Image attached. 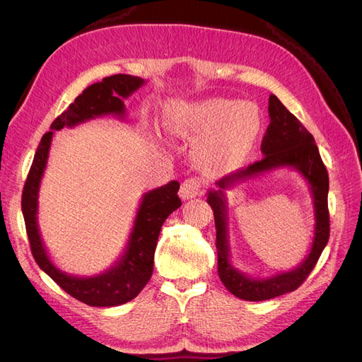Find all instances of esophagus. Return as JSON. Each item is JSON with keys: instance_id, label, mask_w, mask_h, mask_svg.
Segmentation results:
<instances>
[{"instance_id": "obj_1", "label": "esophagus", "mask_w": 362, "mask_h": 362, "mask_svg": "<svg viewBox=\"0 0 362 362\" xmlns=\"http://www.w3.org/2000/svg\"><path fill=\"white\" fill-rule=\"evenodd\" d=\"M201 193H202V182L198 178H187L181 184L180 196L184 201L193 199V198H196V196H199Z\"/></svg>"}]
</instances>
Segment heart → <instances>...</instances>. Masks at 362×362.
I'll list each match as a JSON object with an SVG mask.
<instances>
[{
    "label": "heart",
    "mask_w": 362,
    "mask_h": 362,
    "mask_svg": "<svg viewBox=\"0 0 362 362\" xmlns=\"http://www.w3.org/2000/svg\"><path fill=\"white\" fill-rule=\"evenodd\" d=\"M262 120L249 101L210 98L172 105L166 116L169 133L194 140L196 156L204 168L228 172L242 166L254 151Z\"/></svg>",
    "instance_id": "b5f03b06"
}]
</instances>
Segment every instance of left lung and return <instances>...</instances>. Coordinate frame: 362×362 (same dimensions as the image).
<instances>
[{
	"label": "left lung",
	"instance_id": "obj_1",
	"mask_svg": "<svg viewBox=\"0 0 362 362\" xmlns=\"http://www.w3.org/2000/svg\"><path fill=\"white\" fill-rule=\"evenodd\" d=\"M269 117L270 125L261 144L264 158L250 164L246 169L228 175L216 182L217 189L208 190L206 193V202L214 211L218 278L228 291H231L238 299L250 302L273 299L298 288L308 278L329 238V213H327L329 178L313 134L299 122L298 117L284 107L275 95L269 98ZM281 168L296 170L309 185L316 221L313 243L309 255L296 268L269 277H252L234 268L230 261L226 190Z\"/></svg>",
	"mask_w": 362,
	"mask_h": 362
}]
</instances>
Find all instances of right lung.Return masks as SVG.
Wrapping results in <instances>:
<instances>
[{
    "mask_svg": "<svg viewBox=\"0 0 362 362\" xmlns=\"http://www.w3.org/2000/svg\"><path fill=\"white\" fill-rule=\"evenodd\" d=\"M144 84H146V80L140 76L119 74L86 87L83 93L76 96L75 101L51 124V131L42 137L24 185L23 214L31 254L37 266L72 298L90 306L122 305L133 300L144 290L154 270V254L160 229L169 214L181 206V199L178 198L180 182L170 181L144 193L124 252L110 269L93 276L71 275L52 262L37 222L40 182L47 169L56 131L64 127H78L87 120L105 116L124 120L127 117L124 100Z\"/></svg>",
    "mask_w": 362,
    "mask_h": 362,
    "instance_id": "1",
    "label": "right lung"
}]
</instances>
